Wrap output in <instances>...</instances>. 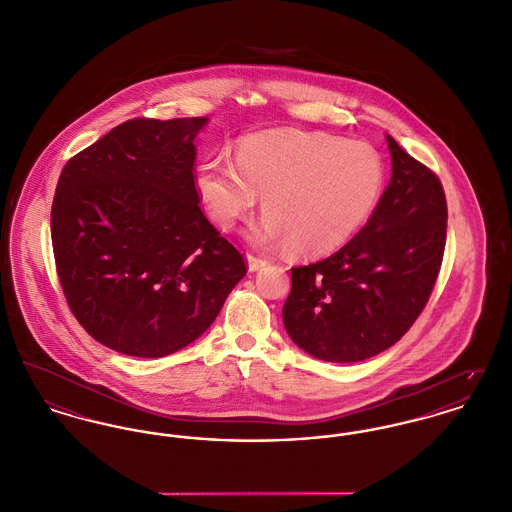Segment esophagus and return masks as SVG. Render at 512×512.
I'll return each instance as SVG.
<instances>
[{
	"label": "esophagus",
	"instance_id": "1",
	"mask_svg": "<svg viewBox=\"0 0 512 512\" xmlns=\"http://www.w3.org/2000/svg\"><path fill=\"white\" fill-rule=\"evenodd\" d=\"M246 264H248V272H258V270H262L268 262H266V260H260V258L252 256V254H248V256H246Z\"/></svg>",
	"mask_w": 512,
	"mask_h": 512
}]
</instances>
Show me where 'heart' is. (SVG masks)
Segmentation results:
<instances>
[{"label":"heart","instance_id":"obj_1","mask_svg":"<svg viewBox=\"0 0 512 512\" xmlns=\"http://www.w3.org/2000/svg\"><path fill=\"white\" fill-rule=\"evenodd\" d=\"M383 184V160L368 142L295 129L252 135L240 142L236 166L207 158L195 172L197 193L221 231H231L264 197L268 217L252 240L291 246L309 258L342 248L358 233Z\"/></svg>","mask_w":512,"mask_h":512}]
</instances>
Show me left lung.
Listing matches in <instances>:
<instances>
[{"label": "left lung", "instance_id": "obj_1", "mask_svg": "<svg viewBox=\"0 0 512 512\" xmlns=\"http://www.w3.org/2000/svg\"><path fill=\"white\" fill-rule=\"evenodd\" d=\"M391 180L366 227L338 252L291 270L289 338L313 358L352 364L393 346L438 278L448 207L440 180L391 135Z\"/></svg>", "mask_w": 512, "mask_h": 512}]
</instances>
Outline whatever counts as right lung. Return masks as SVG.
I'll list each match as a JSON object with an SVG mask.
<instances>
[{
    "label": "right lung",
    "mask_w": 512,
    "mask_h": 512,
    "mask_svg": "<svg viewBox=\"0 0 512 512\" xmlns=\"http://www.w3.org/2000/svg\"><path fill=\"white\" fill-rule=\"evenodd\" d=\"M207 117L133 119L62 170L50 234L66 301L90 336L162 358L197 340L246 276L199 209L195 144Z\"/></svg>",
    "instance_id": "1"
}]
</instances>
